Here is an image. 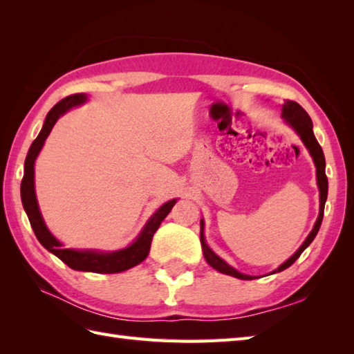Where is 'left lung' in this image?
<instances>
[{
    "label": "left lung",
    "mask_w": 354,
    "mask_h": 354,
    "mask_svg": "<svg viewBox=\"0 0 354 354\" xmlns=\"http://www.w3.org/2000/svg\"><path fill=\"white\" fill-rule=\"evenodd\" d=\"M283 117H284L286 122H288L293 127V129L298 132V135L301 137L306 147L309 149L310 155L313 156L315 165H317V179H318V187H319V202H321V204H319V216L317 219V223H315L313 230L310 231V234L307 236V239L304 240V243L299 246V250L295 254H293L288 261H284L283 265L275 270V272H281V270L292 266L293 263H295V260L299 257V255L303 254L306 248L313 242L315 236H317L318 231H319L322 217H324V205H326L327 192H328V181H327V176H326V158H324V153H322L321 146L318 145V141L313 135V131H312L313 124H312V120H310L309 114H307V112L301 106H299L297 102L288 100L283 104ZM201 245H202V251H204V257L208 261V265L213 266L216 270H219V272H222V274L240 278V280H254V277L239 272V270H236L234 268H231L230 265H227V263H225L222 259L217 257V255L212 250H209V248L205 243V239H204V221H201Z\"/></svg>",
    "instance_id": "left-lung-1"
}]
</instances>
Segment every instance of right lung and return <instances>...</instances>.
<instances>
[{"mask_svg": "<svg viewBox=\"0 0 354 354\" xmlns=\"http://www.w3.org/2000/svg\"><path fill=\"white\" fill-rule=\"evenodd\" d=\"M86 100L85 94H71L65 97L47 114L45 118L42 131L37 135V138L32 142V146L28 149V153L26 158L24 164V178H22L21 183V199L22 205H24L26 213L28 216L30 225L35 231L36 239L39 240V243L53 252L56 257L61 259L66 266L76 270H88V272H97V274H115V272H123V270L133 268L140 265V263L145 260L149 251H150V243H152V237L160 228L161 222L165 219V216L170 213L173 205L176 204V199H171L158 209V212L150 217L146 227L142 228L141 234L135 242L122 251L115 252H94V251H76V250H64L62 245L57 242V240L53 237L48 228L45 227L42 221V216L39 212V207H37L36 202V194H35V160L39 150L44 146L45 138L48 137L51 132V127L55 126L57 118L62 114H65L70 108L76 106V104L84 103Z\"/></svg>", "mask_w": 354, "mask_h": 354, "instance_id": "right-lung-1", "label": "right lung"}]
</instances>
